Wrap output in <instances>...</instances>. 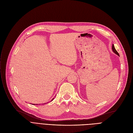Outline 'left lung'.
Listing matches in <instances>:
<instances>
[{
	"label": "left lung",
	"instance_id": "left-lung-1",
	"mask_svg": "<svg viewBox=\"0 0 133 133\" xmlns=\"http://www.w3.org/2000/svg\"><path fill=\"white\" fill-rule=\"evenodd\" d=\"M112 50H113V52L115 53V54H116L117 55H118V56H120L119 55V54H118V53L116 51V50H115V47H114V45H113V46H112Z\"/></svg>",
	"mask_w": 133,
	"mask_h": 133
}]
</instances>
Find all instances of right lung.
<instances>
[{
	"label": "right lung",
	"mask_w": 133,
	"mask_h": 133,
	"mask_svg": "<svg viewBox=\"0 0 133 133\" xmlns=\"http://www.w3.org/2000/svg\"><path fill=\"white\" fill-rule=\"evenodd\" d=\"M52 100H53V99H52Z\"/></svg>",
	"instance_id": "add662e5"
}]
</instances>
